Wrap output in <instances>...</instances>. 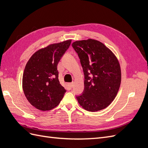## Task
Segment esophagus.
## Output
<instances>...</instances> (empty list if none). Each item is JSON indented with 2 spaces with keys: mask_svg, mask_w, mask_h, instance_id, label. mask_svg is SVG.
<instances>
[{
  "mask_svg": "<svg viewBox=\"0 0 148 148\" xmlns=\"http://www.w3.org/2000/svg\"><path fill=\"white\" fill-rule=\"evenodd\" d=\"M69 86H70L71 88H72L74 86V83H73V82L70 83L69 84Z\"/></svg>",
  "mask_w": 148,
  "mask_h": 148,
  "instance_id": "esophagus-1",
  "label": "esophagus"
}]
</instances>
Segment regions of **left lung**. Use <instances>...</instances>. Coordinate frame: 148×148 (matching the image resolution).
Segmentation results:
<instances>
[{"mask_svg":"<svg viewBox=\"0 0 148 148\" xmlns=\"http://www.w3.org/2000/svg\"><path fill=\"white\" fill-rule=\"evenodd\" d=\"M72 46L84 75L83 93L77 96L78 103L89 112L106 108L117 96L121 83V69L117 57L95 39L75 41Z\"/></svg>","mask_w":148,"mask_h":148,"instance_id":"left-lung-1","label":"left lung"}]
</instances>
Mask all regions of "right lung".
<instances>
[{"instance_id": "obj_1", "label": "right lung", "mask_w": 148, "mask_h": 148, "mask_svg": "<svg viewBox=\"0 0 148 148\" xmlns=\"http://www.w3.org/2000/svg\"><path fill=\"white\" fill-rule=\"evenodd\" d=\"M71 42L49 44L33 53L26 64L22 86L26 99L37 109L51 110L63 98L66 89L59 82L57 65Z\"/></svg>"}]
</instances>
